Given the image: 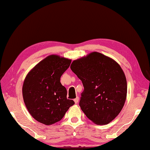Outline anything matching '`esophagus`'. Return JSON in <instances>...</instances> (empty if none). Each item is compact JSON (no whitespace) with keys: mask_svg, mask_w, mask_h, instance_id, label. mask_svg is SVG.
I'll return each instance as SVG.
<instances>
[{"mask_svg":"<svg viewBox=\"0 0 150 150\" xmlns=\"http://www.w3.org/2000/svg\"><path fill=\"white\" fill-rule=\"evenodd\" d=\"M79 97H77V98H76L75 99H74V101H75V103H78V102H79Z\"/></svg>","mask_w":150,"mask_h":150,"instance_id":"obj_1","label":"esophagus"}]
</instances>
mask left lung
I'll return each mask as SVG.
<instances>
[{"label": "left lung", "instance_id": "obj_1", "mask_svg": "<svg viewBox=\"0 0 150 150\" xmlns=\"http://www.w3.org/2000/svg\"><path fill=\"white\" fill-rule=\"evenodd\" d=\"M70 68L83 83L79 105L87 118L106 125L122 110L127 97V81L119 64L98 52L72 62Z\"/></svg>", "mask_w": 150, "mask_h": 150}]
</instances>
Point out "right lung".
Segmentation results:
<instances>
[{"instance_id": "1", "label": "right lung", "mask_w": 150, "mask_h": 150, "mask_svg": "<svg viewBox=\"0 0 150 150\" xmlns=\"http://www.w3.org/2000/svg\"><path fill=\"white\" fill-rule=\"evenodd\" d=\"M71 60L58 55L48 56L29 72L23 85V97L29 113L42 124L59 122L75 104L67 99V90L60 77Z\"/></svg>"}]
</instances>
